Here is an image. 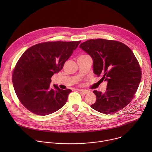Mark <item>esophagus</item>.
I'll list each match as a JSON object with an SVG mask.
<instances>
[{
    "instance_id": "obj_1",
    "label": "esophagus",
    "mask_w": 152,
    "mask_h": 152,
    "mask_svg": "<svg viewBox=\"0 0 152 152\" xmlns=\"http://www.w3.org/2000/svg\"><path fill=\"white\" fill-rule=\"evenodd\" d=\"M79 91L80 93H82L83 94H88L89 93V91L88 90H83V89H80V90H79Z\"/></svg>"
}]
</instances>
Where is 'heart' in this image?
Instances as JSON below:
<instances>
[{
	"label": "heart",
	"instance_id": "b5f03b06",
	"mask_svg": "<svg viewBox=\"0 0 152 152\" xmlns=\"http://www.w3.org/2000/svg\"><path fill=\"white\" fill-rule=\"evenodd\" d=\"M82 56H83V55H82Z\"/></svg>",
	"mask_w": 152,
	"mask_h": 152
}]
</instances>
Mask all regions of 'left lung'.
I'll list each match as a JSON object with an SVG mask.
<instances>
[{
  "label": "left lung",
  "instance_id": "1",
  "mask_svg": "<svg viewBox=\"0 0 152 152\" xmlns=\"http://www.w3.org/2000/svg\"><path fill=\"white\" fill-rule=\"evenodd\" d=\"M79 48L93 61V71L107 81L104 93L93 91L94 110L105 114L115 113L131 102L141 79L140 64L134 53L123 43L104 39H90Z\"/></svg>",
  "mask_w": 152,
  "mask_h": 152
}]
</instances>
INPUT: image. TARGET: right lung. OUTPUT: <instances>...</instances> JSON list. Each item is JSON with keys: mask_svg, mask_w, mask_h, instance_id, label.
Instances as JSON below:
<instances>
[{"mask_svg": "<svg viewBox=\"0 0 152 152\" xmlns=\"http://www.w3.org/2000/svg\"><path fill=\"white\" fill-rule=\"evenodd\" d=\"M80 41L45 42L35 45L21 56L12 73L16 95L27 110L38 115L52 114L66 103L72 90L50 85L51 77L64 64Z\"/></svg>", "mask_w": 152, "mask_h": 152, "instance_id": "right-lung-1", "label": "right lung"}]
</instances>
